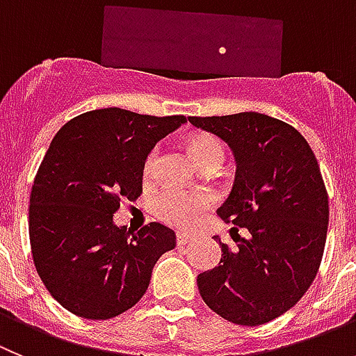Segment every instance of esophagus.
Masks as SVG:
<instances>
[{"label": "esophagus", "mask_w": 356, "mask_h": 356, "mask_svg": "<svg viewBox=\"0 0 356 356\" xmlns=\"http://www.w3.org/2000/svg\"><path fill=\"white\" fill-rule=\"evenodd\" d=\"M190 241H193V236L186 232H177V245H188Z\"/></svg>", "instance_id": "34e87169"}]
</instances>
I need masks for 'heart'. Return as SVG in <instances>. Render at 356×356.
Listing matches in <instances>:
<instances>
[{
    "instance_id": "b5f03b06",
    "label": "heart",
    "mask_w": 356,
    "mask_h": 356,
    "mask_svg": "<svg viewBox=\"0 0 356 356\" xmlns=\"http://www.w3.org/2000/svg\"><path fill=\"white\" fill-rule=\"evenodd\" d=\"M191 150L200 165L211 159H223V147L213 136H195L191 140ZM158 165V149L147 156L143 165V175L150 179ZM214 204V197L209 191L182 190L175 186H166L156 195L154 209L161 222L175 229H191L200 222L207 209Z\"/></svg>"
}]
</instances>
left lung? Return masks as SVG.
<instances>
[{
	"label": "left lung",
	"instance_id": "1",
	"mask_svg": "<svg viewBox=\"0 0 356 356\" xmlns=\"http://www.w3.org/2000/svg\"><path fill=\"white\" fill-rule=\"evenodd\" d=\"M188 120L222 138L236 159L232 191L216 213L236 225L238 246L220 241V264L197 277L202 300L236 325L273 321L300 302L321 264L328 193L318 159L293 126L268 115ZM239 226L249 230L246 238Z\"/></svg>",
	"mask_w": 356,
	"mask_h": 356
}]
</instances>
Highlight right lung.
<instances>
[{
  "instance_id": "1",
  "label": "right lung",
  "mask_w": 356,
  "mask_h": 356,
  "mask_svg": "<svg viewBox=\"0 0 356 356\" xmlns=\"http://www.w3.org/2000/svg\"><path fill=\"white\" fill-rule=\"evenodd\" d=\"M186 124L120 108L78 115L56 133L30 195L35 268L51 296L85 319H110L140 302L152 268L175 248V232L149 223L117 227L120 202L142 193L156 143Z\"/></svg>"
}]
</instances>
